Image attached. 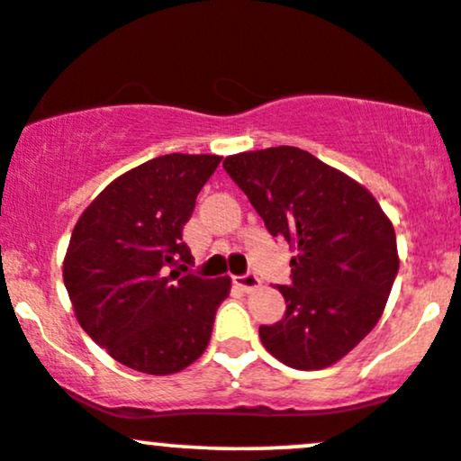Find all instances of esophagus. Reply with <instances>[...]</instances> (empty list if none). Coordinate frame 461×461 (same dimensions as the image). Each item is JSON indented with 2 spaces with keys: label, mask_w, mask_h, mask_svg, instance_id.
Returning a JSON list of instances; mask_svg holds the SVG:
<instances>
[{
  "label": "esophagus",
  "mask_w": 461,
  "mask_h": 461,
  "mask_svg": "<svg viewBox=\"0 0 461 461\" xmlns=\"http://www.w3.org/2000/svg\"><path fill=\"white\" fill-rule=\"evenodd\" d=\"M234 280L236 286H240L242 291H254L256 286H260V277L256 276V273H242V276H234L231 277Z\"/></svg>",
  "instance_id": "esophagus-1"
}]
</instances>
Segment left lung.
I'll return each instance as SVG.
<instances>
[{"label": "left lung", "mask_w": 461, "mask_h": 461, "mask_svg": "<svg viewBox=\"0 0 461 461\" xmlns=\"http://www.w3.org/2000/svg\"><path fill=\"white\" fill-rule=\"evenodd\" d=\"M222 168L271 236L297 247L286 312L260 341L295 370H321L381 320L398 273L396 234L378 201L348 175L295 146L231 155Z\"/></svg>", "instance_id": "obj_1"}]
</instances>
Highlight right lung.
Segmentation results:
<instances>
[{
	"label": "right lung",
	"instance_id": "1",
	"mask_svg": "<svg viewBox=\"0 0 461 461\" xmlns=\"http://www.w3.org/2000/svg\"><path fill=\"white\" fill-rule=\"evenodd\" d=\"M219 155H161L83 212L63 262L80 328L122 366L181 372L203 354L230 277H201L181 234ZM185 270V274H181Z\"/></svg>",
	"mask_w": 461,
	"mask_h": 461
}]
</instances>
